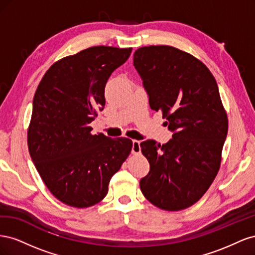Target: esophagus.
<instances>
[{
    "instance_id": "1",
    "label": "esophagus",
    "mask_w": 255,
    "mask_h": 255,
    "mask_svg": "<svg viewBox=\"0 0 255 255\" xmlns=\"http://www.w3.org/2000/svg\"><path fill=\"white\" fill-rule=\"evenodd\" d=\"M140 151H141V149H140V141L133 140V143H132V153L133 154H139Z\"/></svg>"
}]
</instances>
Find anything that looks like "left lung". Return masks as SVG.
Returning a JSON list of instances; mask_svg holds the SVG:
<instances>
[{
  "instance_id": "1",
  "label": "left lung",
  "mask_w": 255,
  "mask_h": 255,
  "mask_svg": "<svg viewBox=\"0 0 255 255\" xmlns=\"http://www.w3.org/2000/svg\"><path fill=\"white\" fill-rule=\"evenodd\" d=\"M133 63L150 107L173 133L163 145L140 143L150 164L141 192L161 210H184L205 194L220 167L228 117L218 85L202 61L169 45L139 48Z\"/></svg>"
}]
</instances>
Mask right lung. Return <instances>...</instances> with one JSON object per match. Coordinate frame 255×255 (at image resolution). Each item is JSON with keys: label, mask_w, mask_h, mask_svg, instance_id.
<instances>
[{"label": "right lung", "mask_w": 255, "mask_h": 255, "mask_svg": "<svg viewBox=\"0 0 255 255\" xmlns=\"http://www.w3.org/2000/svg\"><path fill=\"white\" fill-rule=\"evenodd\" d=\"M130 52L88 48L53 64L38 85L28 151L45 186L67 205L89 207L104 199L112 176L132 150L128 138L92 135L89 127L104 109L107 80Z\"/></svg>", "instance_id": "1"}]
</instances>
